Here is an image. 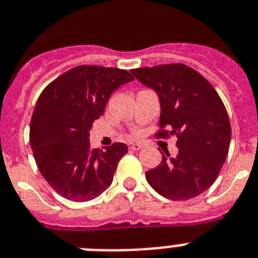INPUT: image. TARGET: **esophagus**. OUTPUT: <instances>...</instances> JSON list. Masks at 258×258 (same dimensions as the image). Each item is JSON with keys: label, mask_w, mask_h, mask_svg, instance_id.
<instances>
[{"label": "esophagus", "mask_w": 258, "mask_h": 258, "mask_svg": "<svg viewBox=\"0 0 258 258\" xmlns=\"http://www.w3.org/2000/svg\"><path fill=\"white\" fill-rule=\"evenodd\" d=\"M142 146H144L142 144H129L131 150H140V149H142Z\"/></svg>", "instance_id": "34e87169"}]
</instances>
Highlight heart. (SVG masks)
I'll return each mask as SVG.
<instances>
[{"label":"heart","instance_id":"heart-1","mask_svg":"<svg viewBox=\"0 0 258 258\" xmlns=\"http://www.w3.org/2000/svg\"><path fill=\"white\" fill-rule=\"evenodd\" d=\"M137 134H138V132H136V133H134V136H137Z\"/></svg>","mask_w":258,"mask_h":258}]
</instances>
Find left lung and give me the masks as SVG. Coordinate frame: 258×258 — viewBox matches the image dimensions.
<instances>
[{
  "label": "left lung",
  "mask_w": 258,
  "mask_h": 258,
  "mask_svg": "<svg viewBox=\"0 0 258 258\" xmlns=\"http://www.w3.org/2000/svg\"><path fill=\"white\" fill-rule=\"evenodd\" d=\"M132 74L158 93L155 137H178V155L162 154L161 163L146 171V180L171 201L201 195L218 178L231 144V122L220 96L207 79L182 63L134 68Z\"/></svg>",
  "instance_id": "1"
}]
</instances>
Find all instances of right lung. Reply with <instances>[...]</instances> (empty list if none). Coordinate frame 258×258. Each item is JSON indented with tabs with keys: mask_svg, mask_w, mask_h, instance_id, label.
I'll return each instance as SVG.
<instances>
[{
	"mask_svg": "<svg viewBox=\"0 0 258 258\" xmlns=\"http://www.w3.org/2000/svg\"><path fill=\"white\" fill-rule=\"evenodd\" d=\"M134 80L126 70L78 66L42 91L30 122V145L43 178L60 197L87 202L110 186L127 146L91 148L89 131L114 89Z\"/></svg>",
	"mask_w": 258,
	"mask_h": 258,
	"instance_id": "add662e5",
	"label": "right lung"
}]
</instances>
